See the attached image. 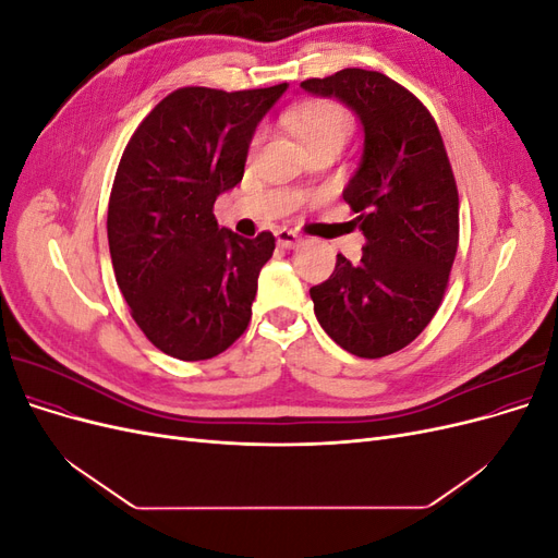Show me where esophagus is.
<instances>
[{
    "label": "esophagus",
    "mask_w": 558,
    "mask_h": 558,
    "mask_svg": "<svg viewBox=\"0 0 558 558\" xmlns=\"http://www.w3.org/2000/svg\"><path fill=\"white\" fill-rule=\"evenodd\" d=\"M302 242L300 234L295 230H289V228H281L277 230V244L283 246V248H295L298 244Z\"/></svg>",
    "instance_id": "esophagus-1"
}]
</instances>
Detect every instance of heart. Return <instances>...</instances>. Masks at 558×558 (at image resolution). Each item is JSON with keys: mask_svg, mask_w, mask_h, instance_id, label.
<instances>
[{"mask_svg": "<svg viewBox=\"0 0 558 558\" xmlns=\"http://www.w3.org/2000/svg\"><path fill=\"white\" fill-rule=\"evenodd\" d=\"M291 125L295 130V137L305 148L320 146V144H344L351 132V113L340 102H314L305 109H300L291 116ZM260 142V132L253 137V144Z\"/></svg>", "mask_w": 558, "mask_h": 558, "instance_id": "b5f03b06", "label": "heart"}]
</instances>
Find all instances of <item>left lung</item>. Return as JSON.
Segmentation results:
<instances>
[{
    "label": "left lung",
    "instance_id": "obj_1",
    "mask_svg": "<svg viewBox=\"0 0 558 558\" xmlns=\"http://www.w3.org/2000/svg\"><path fill=\"white\" fill-rule=\"evenodd\" d=\"M359 113L365 150L344 202L363 230V258L337 253L328 281L312 286L314 314L359 359L414 342L440 310L459 248V189L442 134L424 102L381 72L342 70L300 83Z\"/></svg>",
    "mask_w": 558,
    "mask_h": 558
}]
</instances>
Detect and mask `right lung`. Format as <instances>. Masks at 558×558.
<instances>
[{
    "label": "right lung",
    "instance_id": "add662e5",
    "mask_svg": "<svg viewBox=\"0 0 558 558\" xmlns=\"http://www.w3.org/2000/svg\"><path fill=\"white\" fill-rule=\"evenodd\" d=\"M283 90L179 88L118 162L107 214L113 275L134 324L167 356L214 359L248 326L275 234L244 240L218 228L214 202L242 181L253 132Z\"/></svg>",
    "mask_w": 558,
    "mask_h": 558
}]
</instances>
